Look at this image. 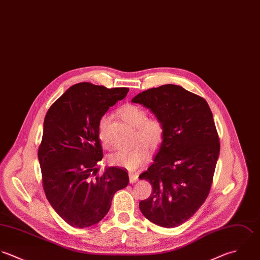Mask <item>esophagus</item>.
<instances>
[{
    "label": "esophagus",
    "instance_id": "esophagus-1",
    "mask_svg": "<svg viewBox=\"0 0 260 260\" xmlns=\"http://www.w3.org/2000/svg\"><path fill=\"white\" fill-rule=\"evenodd\" d=\"M129 179H130V183H135L138 180V174L134 173H129Z\"/></svg>",
    "mask_w": 260,
    "mask_h": 260
}]
</instances>
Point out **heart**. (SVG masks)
I'll list each match as a JSON object with an SVG mask.
<instances>
[{
  "label": "heart",
  "instance_id": "obj_1",
  "mask_svg": "<svg viewBox=\"0 0 260 260\" xmlns=\"http://www.w3.org/2000/svg\"><path fill=\"white\" fill-rule=\"evenodd\" d=\"M119 115L123 121L136 129L134 135V147L118 150L108 156V164L112 167H121L129 171L137 170L148 158L149 150H157L164 140L166 129L162 121L157 117H147L146 111L140 106L127 104L119 109ZM109 122L108 116H103L99 122V138L107 147L105 140L106 128Z\"/></svg>",
  "mask_w": 260,
  "mask_h": 260
}]
</instances>
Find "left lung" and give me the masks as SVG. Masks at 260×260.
Listing matches in <instances>:
<instances>
[{"instance_id": "8db88e82", "label": "left lung", "mask_w": 260, "mask_h": 260, "mask_svg": "<svg viewBox=\"0 0 260 260\" xmlns=\"http://www.w3.org/2000/svg\"><path fill=\"white\" fill-rule=\"evenodd\" d=\"M132 103L149 109L166 129L153 165L139 175L152 185L140 211L158 226L177 227L200 209L211 189L220 152L213 114L204 98L175 85L144 90Z\"/></svg>"}]
</instances>
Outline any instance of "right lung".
<instances>
[{
    "label": "right lung",
    "instance_id": "1",
    "mask_svg": "<svg viewBox=\"0 0 260 260\" xmlns=\"http://www.w3.org/2000/svg\"><path fill=\"white\" fill-rule=\"evenodd\" d=\"M129 88L89 83L70 87L46 113L38 148L42 185L54 211L71 226L86 228L109 212L113 196L128 185L119 168L96 175L103 158L99 122Z\"/></svg>",
    "mask_w": 260,
    "mask_h": 260
}]
</instances>
